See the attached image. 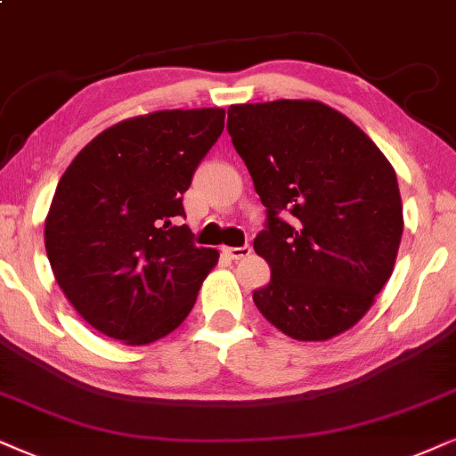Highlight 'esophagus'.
Here are the masks:
<instances>
[{
  "label": "esophagus",
  "instance_id": "1",
  "mask_svg": "<svg viewBox=\"0 0 456 456\" xmlns=\"http://www.w3.org/2000/svg\"><path fill=\"white\" fill-rule=\"evenodd\" d=\"M223 252L224 255H227L229 258H232V261H241V258H246V256H250V252H252V246H240V248H223Z\"/></svg>",
  "mask_w": 456,
  "mask_h": 456
}]
</instances>
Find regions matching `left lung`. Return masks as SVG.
<instances>
[{
    "mask_svg": "<svg viewBox=\"0 0 456 456\" xmlns=\"http://www.w3.org/2000/svg\"><path fill=\"white\" fill-rule=\"evenodd\" d=\"M227 130L267 208L255 250L271 281L258 311L297 341H328L387 284L404 216L395 170L370 136L318 101L229 107Z\"/></svg>",
    "mask_w": 456,
    "mask_h": 456,
    "instance_id": "1",
    "label": "left lung"
}]
</instances>
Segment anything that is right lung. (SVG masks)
<instances>
[{
    "instance_id": "obj_1",
    "label": "right lung",
    "mask_w": 456,
    "mask_h": 456,
    "mask_svg": "<svg viewBox=\"0 0 456 456\" xmlns=\"http://www.w3.org/2000/svg\"><path fill=\"white\" fill-rule=\"evenodd\" d=\"M224 128V109L153 111L102 130L61 176L45 252L69 303L126 345L176 330L218 261L198 248L183 193Z\"/></svg>"
}]
</instances>
